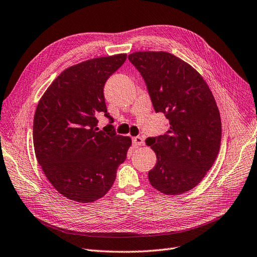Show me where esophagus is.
<instances>
[{
  "label": "esophagus",
  "mask_w": 257,
  "mask_h": 257,
  "mask_svg": "<svg viewBox=\"0 0 257 257\" xmlns=\"http://www.w3.org/2000/svg\"><path fill=\"white\" fill-rule=\"evenodd\" d=\"M132 143H134L135 146H143L145 144V142L142 137H135L132 139Z\"/></svg>",
  "instance_id": "obj_1"
}]
</instances>
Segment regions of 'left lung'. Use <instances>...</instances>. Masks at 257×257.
Instances as JSON below:
<instances>
[{
  "label": "left lung",
  "mask_w": 257,
  "mask_h": 257,
  "mask_svg": "<svg viewBox=\"0 0 257 257\" xmlns=\"http://www.w3.org/2000/svg\"><path fill=\"white\" fill-rule=\"evenodd\" d=\"M128 59L143 77L155 111L169 120L163 136L146 140L157 155L149 182L163 194H183L201 181L220 148L215 98L201 75L173 54L137 52Z\"/></svg>",
  "instance_id": "left-lung-1"
}]
</instances>
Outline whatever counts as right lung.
<instances>
[{"label":"right lung","mask_w":257,"mask_h":257,"mask_svg":"<svg viewBox=\"0 0 257 257\" xmlns=\"http://www.w3.org/2000/svg\"><path fill=\"white\" fill-rule=\"evenodd\" d=\"M126 54L100 57L64 70L45 91L34 117L35 154L44 175L62 196L93 202L106 195L126 160L131 139L116 135L103 87ZM103 113L109 125L97 127Z\"/></svg>","instance_id":"obj_1"}]
</instances>
